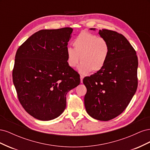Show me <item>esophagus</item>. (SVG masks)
<instances>
[{"mask_svg":"<svg viewBox=\"0 0 150 150\" xmlns=\"http://www.w3.org/2000/svg\"><path fill=\"white\" fill-rule=\"evenodd\" d=\"M83 78H84V76L83 75H80V79H81V83H83Z\"/></svg>","mask_w":150,"mask_h":150,"instance_id":"obj_1","label":"esophagus"}]
</instances>
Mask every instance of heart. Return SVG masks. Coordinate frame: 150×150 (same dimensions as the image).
<instances>
[{
	"label": "heart",
	"mask_w": 150,
	"mask_h": 150,
	"mask_svg": "<svg viewBox=\"0 0 150 150\" xmlns=\"http://www.w3.org/2000/svg\"><path fill=\"white\" fill-rule=\"evenodd\" d=\"M73 46L66 48L67 64L76 67L80 61L81 72H96L106 64L110 47L107 40L89 32L83 30L73 40Z\"/></svg>",
	"instance_id": "obj_1"
}]
</instances>
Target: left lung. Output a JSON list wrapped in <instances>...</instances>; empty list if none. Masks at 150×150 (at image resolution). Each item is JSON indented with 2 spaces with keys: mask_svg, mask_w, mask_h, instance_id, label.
I'll return each mask as SVG.
<instances>
[{
  "mask_svg": "<svg viewBox=\"0 0 150 150\" xmlns=\"http://www.w3.org/2000/svg\"><path fill=\"white\" fill-rule=\"evenodd\" d=\"M99 34L110 45V56L101 70L83 79L87 89L84 105L93 118L109 121L124 111L137 91L138 61L123 35L108 29Z\"/></svg>",
  "mask_w": 150,
  "mask_h": 150,
  "instance_id": "8db88e82",
  "label": "left lung"
}]
</instances>
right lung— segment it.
Wrapping results in <instances>:
<instances>
[{
    "mask_svg": "<svg viewBox=\"0 0 150 150\" xmlns=\"http://www.w3.org/2000/svg\"><path fill=\"white\" fill-rule=\"evenodd\" d=\"M72 31L71 28L40 30L17 49L13 83L22 106L36 119L49 121L60 116L67 92L80 84L78 72L67 61Z\"/></svg>",
    "mask_w": 150,
    "mask_h": 150,
    "instance_id": "add662e5",
    "label": "right lung"
}]
</instances>
